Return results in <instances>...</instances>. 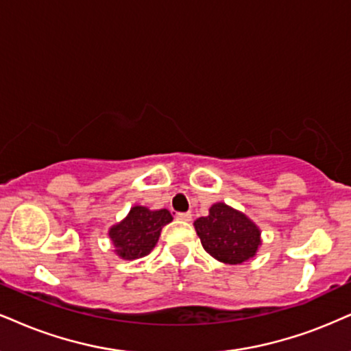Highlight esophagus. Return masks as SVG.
Returning <instances> with one entry per match:
<instances>
[{
  "label": "esophagus",
  "mask_w": 351,
  "mask_h": 351,
  "mask_svg": "<svg viewBox=\"0 0 351 351\" xmlns=\"http://www.w3.org/2000/svg\"><path fill=\"white\" fill-rule=\"evenodd\" d=\"M176 218L180 219V221H190V219H192V215H190V213H177Z\"/></svg>",
  "instance_id": "obj_1"
}]
</instances>
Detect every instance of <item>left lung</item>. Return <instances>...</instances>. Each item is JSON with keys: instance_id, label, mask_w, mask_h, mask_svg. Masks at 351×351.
<instances>
[{"instance_id": "8db88e82", "label": "left lung", "mask_w": 351, "mask_h": 351, "mask_svg": "<svg viewBox=\"0 0 351 351\" xmlns=\"http://www.w3.org/2000/svg\"><path fill=\"white\" fill-rule=\"evenodd\" d=\"M203 249L218 262L241 265L257 255L262 231L247 215L224 202L210 206L208 216L193 221Z\"/></svg>"}]
</instances>
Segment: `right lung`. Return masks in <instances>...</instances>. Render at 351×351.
I'll use <instances>...</instances> for the list:
<instances>
[{"label":"right lung","instance_id":"1","mask_svg":"<svg viewBox=\"0 0 351 351\" xmlns=\"http://www.w3.org/2000/svg\"><path fill=\"white\" fill-rule=\"evenodd\" d=\"M172 221L171 211L149 210L148 206L135 205L122 221L109 228L114 252L123 261H135L148 255L158 244L162 228Z\"/></svg>","mask_w":351,"mask_h":351}]
</instances>
